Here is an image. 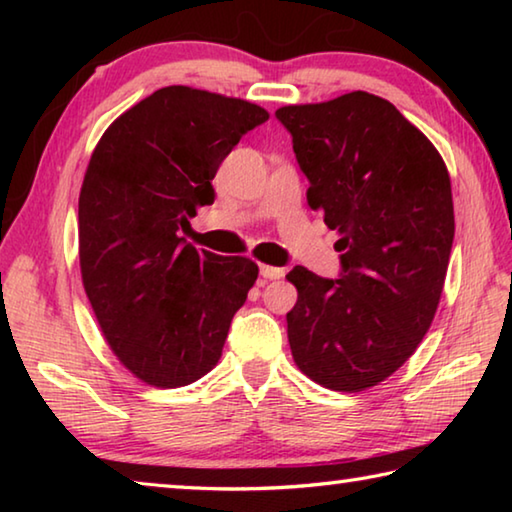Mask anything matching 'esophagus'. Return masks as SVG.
<instances>
[{"instance_id":"obj_1","label":"esophagus","mask_w":512,"mask_h":512,"mask_svg":"<svg viewBox=\"0 0 512 512\" xmlns=\"http://www.w3.org/2000/svg\"><path fill=\"white\" fill-rule=\"evenodd\" d=\"M259 273H262L264 280H280V277H284V268L262 264V266H259Z\"/></svg>"}]
</instances>
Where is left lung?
Returning <instances> with one entry per match:
<instances>
[{
    "mask_svg": "<svg viewBox=\"0 0 512 512\" xmlns=\"http://www.w3.org/2000/svg\"><path fill=\"white\" fill-rule=\"evenodd\" d=\"M309 180L307 201L339 230V280L296 266L287 314L296 366L359 393L391 377L436 316L454 241L443 158L391 101L350 92L275 112Z\"/></svg>",
    "mask_w": 512,
    "mask_h": 512,
    "instance_id": "1",
    "label": "left lung"
}]
</instances>
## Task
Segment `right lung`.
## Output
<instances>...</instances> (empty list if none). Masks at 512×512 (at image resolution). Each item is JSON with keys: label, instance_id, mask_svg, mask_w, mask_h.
Instances as JSON below:
<instances>
[{"label": "right lung", "instance_id": "1", "mask_svg": "<svg viewBox=\"0 0 512 512\" xmlns=\"http://www.w3.org/2000/svg\"><path fill=\"white\" fill-rule=\"evenodd\" d=\"M266 119L250 101L169 85L112 121L92 153L79 196L83 287L112 352L146 384L207 375L257 280L253 259L196 250L178 232L214 203L221 162Z\"/></svg>", "mask_w": 512, "mask_h": 512}]
</instances>
